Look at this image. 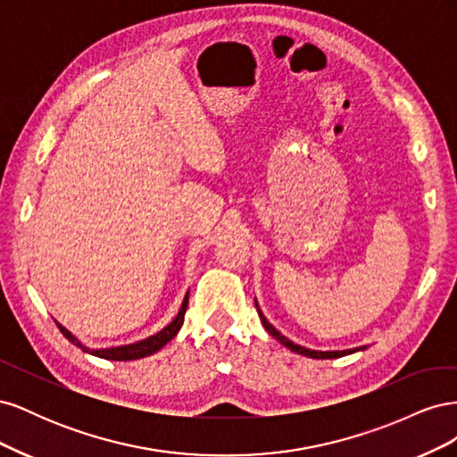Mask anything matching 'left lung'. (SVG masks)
<instances>
[{"label":"left lung","instance_id":"left-lung-1","mask_svg":"<svg viewBox=\"0 0 457 457\" xmlns=\"http://www.w3.org/2000/svg\"><path fill=\"white\" fill-rule=\"evenodd\" d=\"M255 307H257V312H259V318H261V322H262V328H265L269 334L276 339V341H280L284 347H287L289 351H294V353H297V354H303V356H309V358H339V356H347V354H353V353H356V351H364L366 347H356V349H347V351H311V349H307V347H301V345H297V343H294V341H289L287 337H284L278 329H276L267 318H265V314L261 312V309H259V305H257V301H255Z\"/></svg>","mask_w":457,"mask_h":457}]
</instances>
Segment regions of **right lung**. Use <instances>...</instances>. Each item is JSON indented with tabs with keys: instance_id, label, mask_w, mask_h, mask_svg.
Wrapping results in <instances>:
<instances>
[{
	"instance_id": "obj_1",
	"label": "right lung",
	"mask_w": 457,
	"mask_h": 457,
	"mask_svg": "<svg viewBox=\"0 0 457 457\" xmlns=\"http://www.w3.org/2000/svg\"><path fill=\"white\" fill-rule=\"evenodd\" d=\"M187 305H188V292L183 299V305L181 309H179L177 316L173 318V320L165 326L163 329H160L158 334L150 336L143 341H137V343H131V345H121V347H108V349H89L86 347V345H81V341L78 337H74L71 331H68L64 326H59V329L62 331V336L71 341L72 345H76V347H79L81 351H86L93 356H99V358H104V361H118V362H126V361H139V358H145V356H150L158 353L163 345H168L175 336L177 331L181 329L183 322H185V312H187Z\"/></svg>"
}]
</instances>
